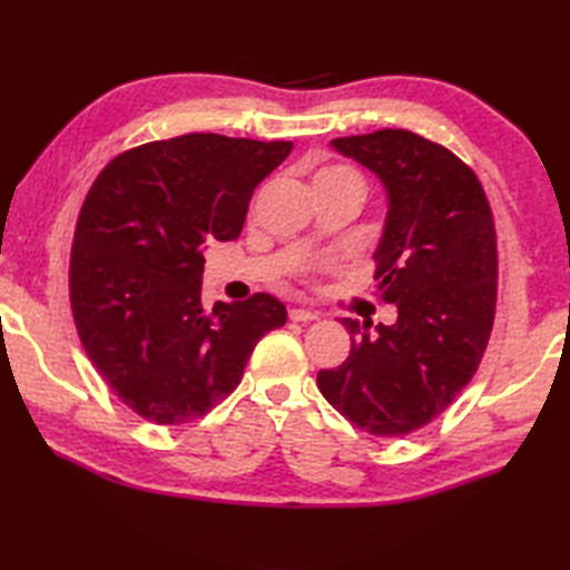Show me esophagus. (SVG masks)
<instances>
[{"label":"esophagus","instance_id":"34e87169","mask_svg":"<svg viewBox=\"0 0 570 570\" xmlns=\"http://www.w3.org/2000/svg\"><path fill=\"white\" fill-rule=\"evenodd\" d=\"M288 318L296 321V323H311V321H318L321 313L311 311V308H292V311H288Z\"/></svg>","mask_w":570,"mask_h":570}]
</instances>
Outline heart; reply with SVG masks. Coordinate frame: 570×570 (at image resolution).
<instances>
[{
    "label": "heart",
    "mask_w": 570,
    "mask_h": 570,
    "mask_svg": "<svg viewBox=\"0 0 570 570\" xmlns=\"http://www.w3.org/2000/svg\"><path fill=\"white\" fill-rule=\"evenodd\" d=\"M321 174H325V176H343V178H357L353 171H347V168H325V171H321Z\"/></svg>",
    "instance_id": "b5f03b06"
}]
</instances>
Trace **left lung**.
<instances>
[{"label":"left lung","mask_w":570,"mask_h":570,"mask_svg":"<svg viewBox=\"0 0 570 570\" xmlns=\"http://www.w3.org/2000/svg\"><path fill=\"white\" fill-rule=\"evenodd\" d=\"M386 193L377 292L392 325L343 318L350 355L318 372V390L355 426L404 435L463 392L485 353L498 301V242L478 176L409 129L333 139Z\"/></svg>","instance_id":"left-lung-1"}]
</instances>
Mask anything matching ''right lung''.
<instances>
[{
  "label": "right lung",
  "instance_id": "1",
  "mask_svg": "<svg viewBox=\"0 0 570 570\" xmlns=\"http://www.w3.org/2000/svg\"><path fill=\"white\" fill-rule=\"evenodd\" d=\"M292 141L184 135L105 166L70 254L80 343L139 416L188 423L233 394L262 335L286 323L269 294L203 306L205 249L237 239L254 188Z\"/></svg>",
  "mask_w": 570,
  "mask_h": 570
}]
</instances>
